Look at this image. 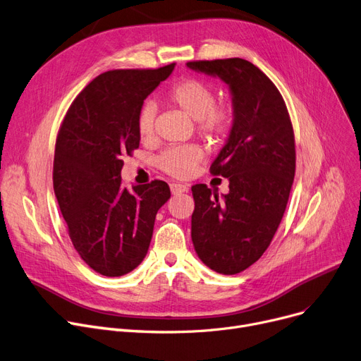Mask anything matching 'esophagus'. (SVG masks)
I'll return each mask as SVG.
<instances>
[{"label": "esophagus", "instance_id": "1", "mask_svg": "<svg viewBox=\"0 0 361 361\" xmlns=\"http://www.w3.org/2000/svg\"><path fill=\"white\" fill-rule=\"evenodd\" d=\"M188 189H189V185H186V183H172V185H171V190H172L173 195L186 192Z\"/></svg>", "mask_w": 361, "mask_h": 361}]
</instances>
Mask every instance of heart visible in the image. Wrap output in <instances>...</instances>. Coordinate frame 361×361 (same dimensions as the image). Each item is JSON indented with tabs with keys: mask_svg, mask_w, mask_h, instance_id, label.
<instances>
[{
	"mask_svg": "<svg viewBox=\"0 0 361 361\" xmlns=\"http://www.w3.org/2000/svg\"><path fill=\"white\" fill-rule=\"evenodd\" d=\"M166 99L190 118L197 119L198 130L213 141H221L231 126V111L224 104H214V90L200 78H185L169 89ZM156 106L144 104L137 119L138 134L142 141L154 135ZM202 150L197 144L175 145L164 150L157 159L163 172L175 178H188L201 161Z\"/></svg>",
	"mask_w": 361,
	"mask_h": 361,
	"instance_id": "obj_1",
	"label": "heart"
}]
</instances>
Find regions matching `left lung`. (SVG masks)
<instances>
[{"label": "left lung", "instance_id": "obj_1", "mask_svg": "<svg viewBox=\"0 0 361 361\" xmlns=\"http://www.w3.org/2000/svg\"><path fill=\"white\" fill-rule=\"evenodd\" d=\"M186 67L219 77L231 96V128L211 164V173L227 178L228 192L192 186L190 236L208 268L233 275L262 257L281 223L295 171L293 126L279 89L252 62L228 58Z\"/></svg>", "mask_w": 361, "mask_h": 361}]
</instances>
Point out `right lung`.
Returning a JSON list of instances; mask_svg holds the SVG:
<instances>
[{
    "label": "right lung",
    "instance_id": "obj_1",
    "mask_svg": "<svg viewBox=\"0 0 361 361\" xmlns=\"http://www.w3.org/2000/svg\"><path fill=\"white\" fill-rule=\"evenodd\" d=\"M175 66L100 74L75 97L58 133L55 197L78 255L106 277H121L142 262L157 211L171 198L163 180L130 192L121 171L122 156L140 145L144 100Z\"/></svg>",
    "mask_w": 361,
    "mask_h": 361
}]
</instances>
